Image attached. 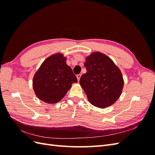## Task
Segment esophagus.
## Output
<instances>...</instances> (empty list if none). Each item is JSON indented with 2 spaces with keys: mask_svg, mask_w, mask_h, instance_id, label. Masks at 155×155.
Returning a JSON list of instances; mask_svg holds the SVG:
<instances>
[{
  "mask_svg": "<svg viewBox=\"0 0 155 155\" xmlns=\"http://www.w3.org/2000/svg\"><path fill=\"white\" fill-rule=\"evenodd\" d=\"M81 76V74H78V75H77V76H76V77H77V79H78V81H79V79H80Z\"/></svg>",
  "mask_w": 155,
  "mask_h": 155,
  "instance_id": "34e87169",
  "label": "esophagus"
}]
</instances>
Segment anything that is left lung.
Returning a JSON list of instances; mask_svg holds the SVG:
<instances>
[{
  "label": "left lung",
  "instance_id": "left-lung-1",
  "mask_svg": "<svg viewBox=\"0 0 155 155\" xmlns=\"http://www.w3.org/2000/svg\"><path fill=\"white\" fill-rule=\"evenodd\" d=\"M79 83L86 93L89 102L99 108H105L120 96L124 79L118 67L112 60L100 52H94L86 58Z\"/></svg>",
  "mask_w": 155,
  "mask_h": 155
}]
</instances>
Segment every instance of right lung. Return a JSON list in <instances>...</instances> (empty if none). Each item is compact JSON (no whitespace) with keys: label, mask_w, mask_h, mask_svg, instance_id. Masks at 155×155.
Wrapping results in <instances>:
<instances>
[{"label":"right lung","mask_w":155,"mask_h":155,"mask_svg":"<svg viewBox=\"0 0 155 155\" xmlns=\"http://www.w3.org/2000/svg\"><path fill=\"white\" fill-rule=\"evenodd\" d=\"M66 58L56 54L46 58L34 75L33 88L39 100L56 104L62 100L78 79L67 64Z\"/></svg>","instance_id":"obj_1"}]
</instances>
